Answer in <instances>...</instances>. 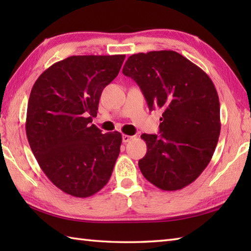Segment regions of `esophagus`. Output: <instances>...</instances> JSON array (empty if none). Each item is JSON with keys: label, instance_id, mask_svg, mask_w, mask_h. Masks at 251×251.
Masks as SVG:
<instances>
[{"label": "esophagus", "instance_id": "34e87169", "mask_svg": "<svg viewBox=\"0 0 251 251\" xmlns=\"http://www.w3.org/2000/svg\"><path fill=\"white\" fill-rule=\"evenodd\" d=\"M132 136H128V135H123V137H122V139H123V142L124 143H127V142H129L131 139H132Z\"/></svg>", "mask_w": 251, "mask_h": 251}]
</instances>
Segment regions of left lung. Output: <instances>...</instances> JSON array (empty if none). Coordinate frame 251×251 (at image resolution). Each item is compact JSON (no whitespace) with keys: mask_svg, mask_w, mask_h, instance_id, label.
Returning <instances> with one entry per match:
<instances>
[{"mask_svg":"<svg viewBox=\"0 0 251 251\" xmlns=\"http://www.w3.org/2000/svg\"><path fill=\"white\" fill-rule=\"evenodd\" d=\"M123 74L140 87L151 111L163 110L159 136L142 134L148 151L139 159L145 178L164 191H176L199 177L219 139L220 103L209 76L174 50L135 54Z\"/></svg>","mask_w":251,"mask_h":251,"instance_id":"obj_1","label":"left lung"}]
</instances>
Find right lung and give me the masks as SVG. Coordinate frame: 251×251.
I'll return each instance as SVG.
<instances>
[{
    "label": "right lung",
    "instance_id": "1",
    "mask_svg": "<svg viewBox=\"0 0 251 251\" xmlns=\"http://www.w3.org/2000/svg\"><path fill=\"white\" fill-rule=\"evenodd\" d=\"M124 59L71 56L45 70L31 89L25 121L30 148L47 178L67 194L92 196L113 172L122 135L101 134L92 122L101 93Z\"/></svg>",
    "mask_w": 251,
    "mask_h": 251
}]
</instances>
